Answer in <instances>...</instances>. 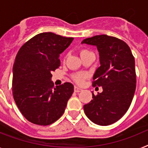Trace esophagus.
I'll use <instances>...</instances> for the list:
<instances>
[{
	"instance_id": "34e87169",
	"label": "esophagus",
	"mask_w": 148,
	"mask_h": 148,
	"mask_svg": "<svg viewBox=\"0 0 148 148\" xmlns=\"http://www.w3.org/2000/svg\"><path fill=\"white\" fill-rule=\"evenodd\" d=\"M74 92H81L83 89H82L81 88L78 87V86H74Z\"/></svg>"
}]
</instances>
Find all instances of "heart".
I'll list each match as a JSON object with an SVG mask.
<instances>
[{
  "mask_svg": "<svg viewBox=\"0 0 148 148\" xmlns=\"http://www.w3.org/2000/svg\"><path fill=\"white\" fill-rule=\"evenodd\" d=\"M87 52H89V51L82 50L81 52H80V55L84 54V53H87ZM86 77V74H74V75L72 76V78H73V80L76 82V83H77V84H81V83H83L84 79Z\"/></svg>",
  "mask_w": 148,
  "mask_h": 148,
  "instance_id": "heart-1",
  "label": "heart"
}]
</instances>
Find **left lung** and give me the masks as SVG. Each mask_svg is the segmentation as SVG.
<instances>
[{
  "label": "left lung",
  "instance_id": "obj_1",
  "mask_svg": "<svg viewBox=\"0 0 148 148\" xmlns=\"http://www.w3.org/2000/svg\"><path fill=\"white\" fill-rule=\"evenodd\" d=\"M95 46L100 67L93 75V86L103 91L84 106L88 118L99 126H108L120 120L131 105L135 87V59L130 47L122 40L106 34L86 38L81 42Z\"/></svg>",
  "mask_w": 148,
  "mask_h": 148
}]
</instances>
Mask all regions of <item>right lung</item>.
<instances>
[{
    "mask_svg": "<svg viewBox=\"0 0 148 148\" xmlns=\"http://www.w3.org/2000/svg\"><path fill=\"white\" fill-rule=\"evenodd\" d=\"M73 40L44 32L31 38L18 50L12 90L17 107L29 122L47 126L64 114L74 86L64 83L54 87L51 73L60 66L59 55Z\"/></svg>",
    "mask_w": 148,
    "mask_h": 148,
    "instance_id": "right-lung-1",
    "label": "right lung"
}]
</instances>
